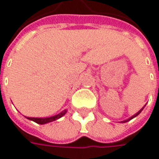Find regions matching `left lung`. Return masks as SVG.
I'll return each mask as SVG.
<instances>
[{
	"mask_svg": "<svg viewBox=\"0 0 159 159\" xmlns=\"http://www.w3.org/2000/svg\"><path fill=\"white\" fill-rule=\"evenodd\" d=\"M143 108H144V107H143V108H142V109H141V110H140V111H138L137 113H135L134 115H133V116H132L131 118H129V119H125V120H123V121H121V123H125V122H128V121H129V120H131L132 119H134V118H135L136 116H138V115H139L140 113L142 112V111L143 110Z\"/></svg>",
	"mask_w": 159,
	"mask_h": 159,
	"instance_id": "1",
	"label": "left lung"
}]
</instances>
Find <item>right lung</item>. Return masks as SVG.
I'll list each match as a JSON object with an SVG mask.
<instances>
[{
    "instance_id": "add662e5",
    "label": "right lung",
    "mask_w": 159,
    "mask_h": 159,
    "mask_svg": "<svg viewBox=\"0 0 159 159\" xmlns=\"http://www.w3.org/2000/svg\"><path fill=\"white\" fill-rule=\"evenodd\" d=\"M67 112L66 110H64L63 111H61L60 113H58L57 115H55V116H52V117H48V118H29L27 117L26 119H28L29 120H32V121H34L36 122L37 124H40V125H44V124H47V123H49V122H53L57 119L62 118L64 115H65V113Z\"/></svg>"
}]
</instances>
